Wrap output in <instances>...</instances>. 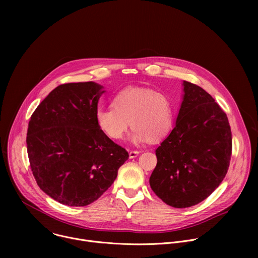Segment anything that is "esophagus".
Returning <instances> with one entry per match:
<instances>
[{
	"instance_id": "obj_1",
	"label": "esophagus",
	"mask_w": 258,
	"mask_h": 258,
	"mask_svg": "<svg viewBox=\"0 0 258 258\" xmlns=\"http://www.w3.org/2000/svg\"><path fill=\"white\" fill-rule=\"evenodd\" d=\"M141 152L140 151H137V150H133L130 152V158H135L137 157Z\"/></svg>"
}]
</instances>
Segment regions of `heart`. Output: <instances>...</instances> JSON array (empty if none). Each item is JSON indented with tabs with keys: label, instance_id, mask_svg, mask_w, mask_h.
<instances>
[{
	"label": "heart",
	"instance_id": "obj_1",
	"mask_svg": "<svg viewBox=\"0 0 258 258\" xmlns=\"http://www.w3.org/2000/svg\"><path fill=\"white\" fill-rule=\"evenodd\" d=\"M172 115L171 103L165 95L150 89L127 88L113 98L112 106L97 110L96 121L112 140L122 139L132 124L134 143L155 142L169 132Z\"/></svg>",
	"mask_w": 258,
	"mask_h": 258
}]
</instances>
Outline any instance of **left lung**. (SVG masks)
I'll use <instances>...</instances> for the list:
<instances>
[{
    "mask_svg": "<svg viewBox=\"0 0 258 258\" xmlns=\"http://www.w3.org/2000/svg\"><path fill=\"white\" fill-rule=\"evenodd\" d=\"M176 122L156 149L153 192L167 205L186 208L206 199L225 178L232 156L227 114L199 86L183 81Z\"/></svg>",
    "mask_w": 258,
    "mask_h": 258,
    "instance_id": "1",
    "label": "left lung"
}]
</instances>
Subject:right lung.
<instances>
[{
  "label": "right lung",
  "instance_id": "add662e5",
  "mask_svg": "<svg viewBox=\"0 0 258 258\" xmlns=\"http://www.w3.org/2000/svg\"><path fill=\"white\" fill-rule=\"evenodd\" d=\"M102 87L93 82L58 86L28 122L27 154L38 186L68 206H86L112 185L127 151L98 126Z\"/></svg>",
  "mask_w": 258,
  "mask_h": 258
}]
</instances>
